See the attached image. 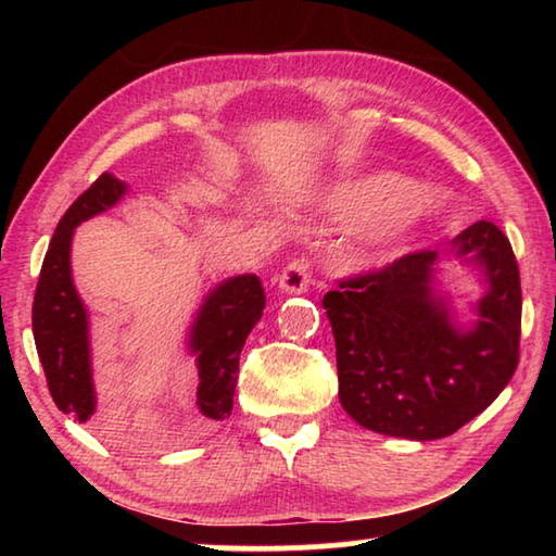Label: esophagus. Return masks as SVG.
Segmentation results:
<instances>
[{"label":"esophagus","mask_w":556,"mask_h":556,"mask_svg":"<svg viewBox=\"0 0 556 556\" xmlns=\"http://www.w3.org/2000/svg\"><path fill=\"white\" fill-rule=\"evenodd\" d=\"M308 285H312V265H308V260L289 262L277 277V287L287 291V294H304Z\"/></svg>","instance_id":"esophagus-1"}]
</instances>
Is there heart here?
Masks as SVG:
<instances>
[{
  "label": "heart",
  "mask_w": 556,
  "mask_h": 556,
  "mask_svg": "<svg viewBox=\"0 0 556 556\" xmlns=\"http://www.w3.org/2000/svg\"><path fill=\"white\" fill-rule=\"evenodd\" d=\"M328 205L345 218H361L355 244L368 260H384L425 225L434 223L444 203L429 188L412 186L397 174L345 178L331 188Z\"/></svg>",
  "instance_id": "heart-1"
}]
</instances>
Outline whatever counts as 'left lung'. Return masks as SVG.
<instances>
[{
  "instance_id": "1",
  "label": "left lung",
  "mask_w": 556,
  "mask_h": 556,
  "mask_svg": "<svg viewBox=\"0 0 556 556\" xmlns=\"http://www.w3.org/2000/svg\"><path fill=\"white\" fill-rule=\"evenodd\" d=\"M482 271L475 321L438 291L440 260ZM336 338L338 397L357 425L384 437L454 434L505 390L520 357L522 291L510 240L478 220L444 250H421L324 296Z\"/></svg>"
}]
</instances>
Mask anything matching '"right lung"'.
<instances>
[{"label": "right lung", "mask_w": 556, "mask_h": 556, "mask_svg": "<svg viewBox=\"0 0 556 556\" xmlns=\"http://www.w3.org/2000/svg\"><path fill=\"white\" fill-rule=\"evenodd\" d=\"M127 193V184L102 174L78 195L55 228L36 285L31 326L51 397L63 414L88 421L96 414L88 312L71 275V242L80 223L110 211ZM265 308L257 275H238L208 291L188 331V353L199 368L195 407L201 421H223L232 412L242 345Z\"/></svg>", "instance_id": "right-lung-1"}]
</instances>
